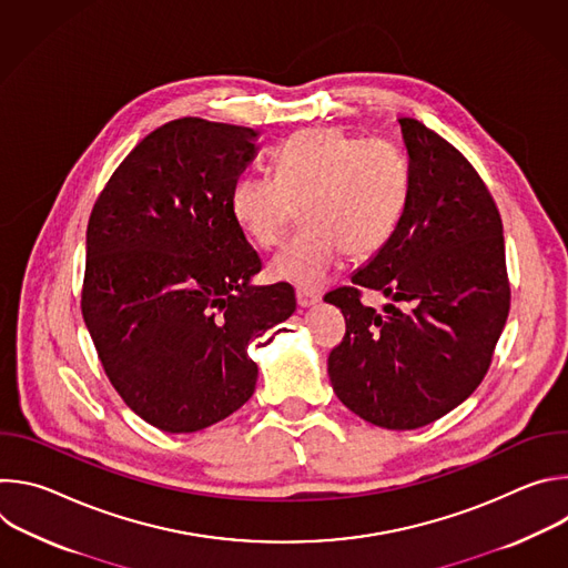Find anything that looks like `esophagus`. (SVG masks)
Returning a JSON list of instances; mask_svg holds the SVG:
<instances>
[{"instance_id": "1", "label": "esophagus", "mask_w": 568, "mask_h": 568, "mask_svg": "<svg viewBox=\"0 0 568 568\" xmlns=\"http://www.w3.org/2000/svg\"><path fill=\"white\" fill-rule=\"evenodd\" d=\"M318 292H312V290H303V287H296V303L298 307H310L318 301Z\"/></svg>"}]
</instances>
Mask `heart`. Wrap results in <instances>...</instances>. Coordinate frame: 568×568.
I'll return each instance as SVG.
<instances>
[{"instance_id": "heart-1", "label": "heart", "mask_w": 568, "mask_h": 568, "mask_svg": "<svg viewBox=\"0 0 568 568\" xmlns=\"http://www.w3.org/2000/svg\"><path fill=\"white\" fill-rule=\"evenodd\" d=\"M276 175L247 173L231 189V215L254 245L270 250L294 224L305 229L272 258L270 276L303 290L323 287L344 256H377L412 202V166L388 141L342 128L294 132L274 152Z\"/></svg>"}]
</instances>
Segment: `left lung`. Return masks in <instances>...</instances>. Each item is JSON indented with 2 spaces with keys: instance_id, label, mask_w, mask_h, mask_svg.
Wrapping results in <instances>:
<instances>
[{
  "instance_id": "left-lung-1",
  "label": "left lung",
  "mask_w": 568,
  "mask_h": 568,
  "mask_svg": "<svg viewBox=\"0 0 568 568\" xmlns=\"http://www.w3.org/2000/svg\"><path fill=\"white\" fill-rule=\"evenodd\" d=\"M414 178L388 245L323 296L346 318L331 351L337 397L371 425L418 429L449 414L488 373L510 312L504 224L469 161L416 119H399ZM364 288L404 300L377 313Z\"/></svg>"
}]
</instances>
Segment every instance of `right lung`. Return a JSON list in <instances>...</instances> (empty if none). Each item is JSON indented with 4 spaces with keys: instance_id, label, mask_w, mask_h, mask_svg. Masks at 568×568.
Here are the masks:
<instances>
[{
    "instance_id": "right-lung-1",
    "label": "right lung",
    "mask_w": 568,
    "mask_h": 568,
    "mask_svg": "<svg viewBox=\"0 0 568 568\" xmlns=\"http://www.w3.org/2000/svg\"><path fill=\"white\" fill-rule=\"evenodd\" d=\"M258 132L197 116L150 132L94 202L80 310L108 379L169 434L211 427L245 404L247 355L296 310L287 283L252 287L261 256L231 215Z\"/></svg>"
}]
</instances>
